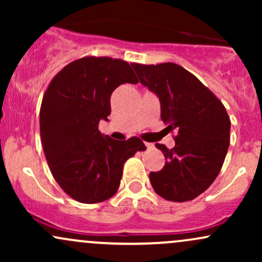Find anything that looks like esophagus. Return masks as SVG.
<instances>
[{
  "mask_svg": "<svg viewBox=\"0 0 262 262\" xmlns=\"http://www.w3.org/2000/svg\"><path fill=\"white\" fill-rule=\"evenodd\" d=\"M145 145H146V148H148V149H152V148H154V145H152L151 143H145Z\"/></svg>",
  "mask_w": 262,
  "mask_h": 262,
  "instance_id": "obj_1",
  "label": "esophagus"
}]
</instances>
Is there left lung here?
<instances>
[{
    "label": "left lung",
    "mask_w": 262,
    "mask_h": 262,
    "mask_svg": "<svg viewBox=\"0 0 262 262\" xmlns=\"http://www.w3.org/2000/svg\"><path fill=\"white\" fill-rule=\"evenodd\" d=\"M139 81L160 100L161 119L175 130V146L155 144L165 166L150 172L152 188L172 202L203 193L218 176L229 148L230 119L217 96L194 75L173 62H132Z\"/></svg>",
    "instance_id": "left-lung-1"
}]
</instances>
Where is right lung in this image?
<instances>
[{
  "label": "right lung",
  "mask_w": 262,
  "mask_h": 262,
  "mask_svg": "<svg viewBox=\"0 0 262 262\" xmlns=\"http://www.w3.org/2000/svg\"><path fill=\"white\" fill-rule=\"evenodd\" d=\"M125 82L138 83L127 61L85 56L61 69L44 93L39 123L45 158L58 185L77 202L114 196L124 162L146 149L137 137L119 141L98 130L111 114V95Z\"/></svg>",
  "instance_id": "1"
}]
</instances>
